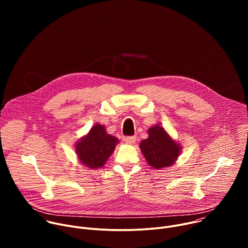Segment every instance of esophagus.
I'll list each match as a JSON object with an SVG mask.
<instances>
[{
	"label": "esophagus",
	"mask_w": 248,
	"mask_h": 248,
	"mask_svg": "<svg viewBox=\"0 0 248 248\" xmlns=\"http://www.w3.org/2000/svg\"><path fill=\"white\" fill-rule=\"evenodd\" d=\"M135 140H136V136H127V137H124V141L126 143V144H129V145H132L135 143Z\"/></svg>",
	"instance_id": "1"
}]
</instances>
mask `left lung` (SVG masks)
Returning <instances> with one entry per match:
<instances>
[{"instance_id":"left-lung-1","label":"left lung","mask_w":248,"mask_h":248,"mask_svg":"<svg viewBox=\"0 0 248 248\" xmlns=\"http://www.w3.org/2000/svg\"><path fill=\"white\" fill-rule=\"evenodd\" d=\"M139 148L148 165L157 170L172 166L182 152L181 144L160 124L149 127L148 137L141 141Z\"/></svg>"}]
</instances>
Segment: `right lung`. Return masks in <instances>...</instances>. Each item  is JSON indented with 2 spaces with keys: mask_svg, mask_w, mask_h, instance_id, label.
<instances>
[{
  "mask_svg": "<svg viewBox=\"0 0 248 248\" xmlns=\"http://www.w3.org/2000/svg\"><path fill=\"white\" fill-rule=\"evenodd\" d=\"M119 143V139L106 131L103 124H94L89 132L75 145L76 153L81 165L90 170L102 168Z\"/></svg>",
  "mask_w": 248,
  "mask_h": 248,
  "instance_id": "add662e5",
  "label": "right lung"
}]
</instances>
